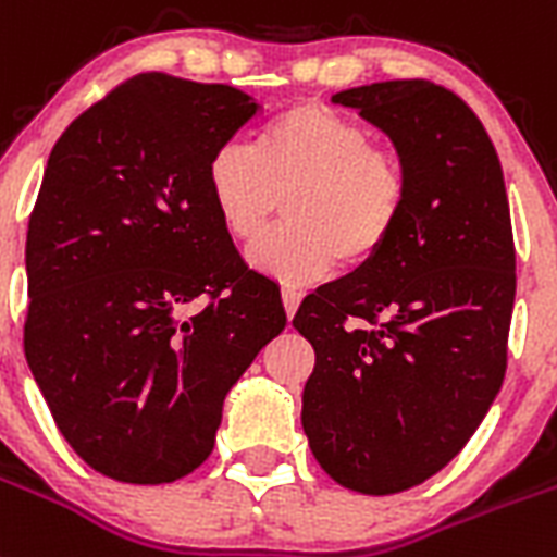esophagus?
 <instances>
[{
    "instance_id": "esophagus-1",
    "label": "esophagus",
    "mask_w": 557,
    "mask_h": 557,
    "mask_svg": "<svg viewBox=\"0 0 557 557\" xmlns=\"http://www.w3.org/2000/svg\"><path fill=\"white\" fill-rule=\"evenodd\" d=\"M299 299H302V294H299L297 288H292V285H285V288H283V308H285V317L292 319L294 313H297Z\"/></svg>"
}]
</instances>
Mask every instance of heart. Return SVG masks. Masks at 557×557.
<instances>
[{"instance_id": "b5f03b06", "label": "heart", "mask_w": 557, "mask_h": 557, "mask_svg": "<svg viewBox=\"0 0 557 557\" xmlns=\"http://www.w3.org/2000/svg\"><path fill=\"white\" fill-rule=\"evenodd\" d=\"M207 187L221 226L255 244L288 198V226L251 249L283 283H313L342 260L370 263L398 230L409 176L393 151L331 106L306 100L265 125L258 151L226 143L210 157Z\"/></svg>"}]
</instances>
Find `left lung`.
<instances>
[{
    "mask_svg": "<svg viewBox=\"0 0 557 557\" xmlns=\"http://www.w3.org/2000/svg\"><path fill=\"white\" fill-rule=\"evenodd\" d=\"M333 103L393 139L409 201L393 240L294 317L317 352L302 429L331 480L386 496L446 468L505 381L510 207L485 125L446 86L381 81Z\"/></svg>",
    "mask_w": 557,
    "mask_h": 557,
    "instance_id": "obj_1",
    "label": "left lung"
}]
</instances>
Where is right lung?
Segmentation results:
<instances>
[{
    "label": "right lung",
    "instance_id": "right-lung-1",
    "mask_svg": "<svg viewBox=\"0 0 557 557\" xmlns=\"http://www.w3.org/2000/svg\"><path fill=\"white\" fill-rule=\"evenodd\" d=\"M258 111L235 86L143 72L47 159L24 356L66 443L111 480L196 471L226 393L285 327L280 292L240 260L207 187L212 153Z\"/></svg>",
    "mask_w": 557,
    "mask_h": 557
}]
</instances>
